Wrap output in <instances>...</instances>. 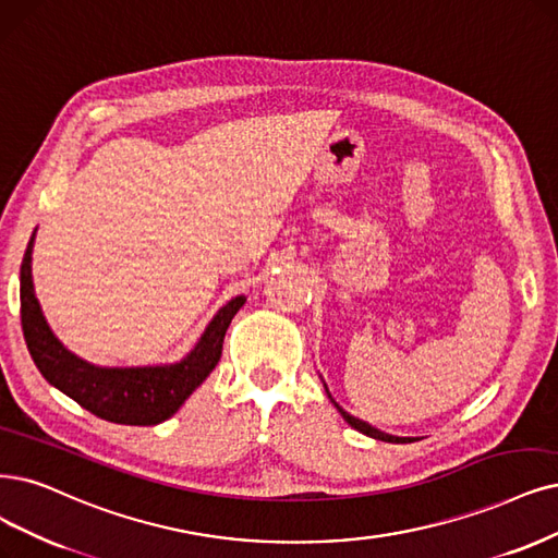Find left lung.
Wrapping results in <instances>:
<instances>
[{
	"mask_svg": "<svg viewBox=\"0 0 558 558\" xmlns=\"http://www.w3.org/2000/svg\"><path fill=\"white\" fill-rule=\"evenodd\" d=\"M338 407V404H336ZM338 411L342 414V418L352 425L354 429H359V432H363V435H367V437H373V439H379V441H390V444H407V441H414V439H407V437H393V435H386V432H379V429H375V427H369L367 423H363V421H359V418H354V416H349L344 409H340L338 407Z\"/></svg>",
	"mask_w": 558,
	"mask_h": 558,
	"instance_id": "8db88e82",
	"label": "left lung"
}]
</instances>
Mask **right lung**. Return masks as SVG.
<instances>
[{"mask_svg": "<svg viewBox=\"0 0 558 558\" xmlns=\"http://www.w3.org/2000/svg\"><path fill=\"white\" fill-rule=\"evenodd\" d=\"M32 245L34 236L20 266V322H23L25 342L40 375L102 421L119 425H158L177 414V409L218 365L227 326L241 311L245 299L236 296L227 303L206 326L193 352L174 365L126 369L94 367L66 352L48 328L34 296Z\"/></svg>", "mask_w": 558, "mask_h": 558, "instance_id": "add662e5", "label": "right lung"}]
</instances>
